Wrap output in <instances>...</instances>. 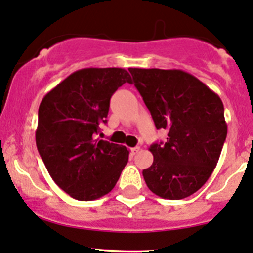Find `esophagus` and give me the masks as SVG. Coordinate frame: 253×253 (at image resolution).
Returning a JSON list of instances; mask_svg holds the SVG:
<instances>
[{
	"instance_id": "1",
	"label": "esophagus",
	"mask_w": 253,
	"mask_h": 253,
	"mask_svg": "<svg viewBox=\"0 0 253 253\" xmlns=\"http://www.w3.org/2000/svg\"><path fill=\"white\" fill-rule=\"evenodd\" d=\"M130 151H131V155H136V153H139V151H140V147H139V146H136V147H132V148H130Z\"/></svg>"
}]
</instances>
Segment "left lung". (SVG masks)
<instances>
[{
  "label": "left lung",
  "mask_w": 253,
  "mask_h": 253,
  "mask_svg": "<svg viewBox=\"0 0 253 253\" xmlns=\"http://www.w3.org/2000/svg\"><path fill=\"white\" fill-rule=\"evenodd\" d=\"M165 144H153V163L142 170L148 189L181 200L204 186L214 170L228 126L219 96L180 69L129 68Z\"/></svg>",
  "instance_id": "1"
}]
</instances>
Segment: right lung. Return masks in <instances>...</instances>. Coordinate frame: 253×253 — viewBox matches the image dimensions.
Returning <instances> with one entry per match:
<instances>
[{"mask_svg":"<svg viewBox=\"0 0 253 253\" xmlns=\"http://www.w3.org/2000/svg\"><path fill=\"white\" fill-rule=\"evenodd\" d=\"M131 77L123 68H84L45 95L39 107L36 146L53 181L73 199L107 195L129 160L126 146L96 139L107 123L109 100Z\"/></svg>","mask_w":253,"mask_h":253,"instance_id":"1","label":"right lung"}]
</instances>
